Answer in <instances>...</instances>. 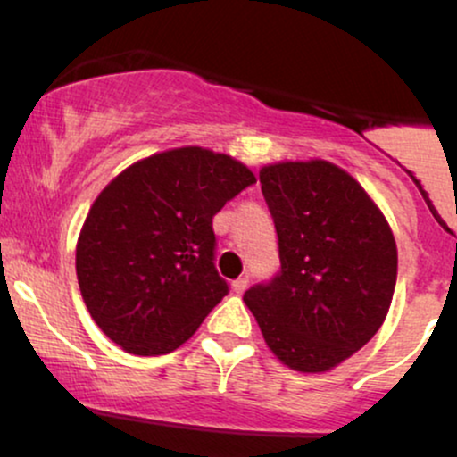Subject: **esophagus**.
<instances>
[{"label": "esophagus", "mask_w": 457, "mask_h": 457, "mask_svg": "<svg viewBox=\"0 0 457 457\" xmlns=\"http://www.w3.org/2000/svg\"><path fill=\"white\" fill-rule=\"evenodd\" d=\"M246 286H249V279H246V277H240V279L232 281V290L236 292V295H243V292L246 290Z\"/></svg>", "instance_id": "obj_1"}]
</instances>
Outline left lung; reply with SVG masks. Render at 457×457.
Instances as JSON below:
<instances>
[{"label": "left lung", "instance_id": "obj_1", "mask_svg": "<svg viewBox=\"0 0 457 457\" xmlns=\"http://www.w3.org/2000/svg\"><path fill=\"white\" fill-rule=\"evenodd\" d=\"M260 185L281 269L243 301L283 365L333 370L385 322L397 279L395 238L363 187L328 161L266 165Z\"/></svg>", "mask_w": 457, "mask_h": 457}]
</instances>
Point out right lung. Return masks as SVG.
Returning <instances> with one entry per match:
<instances>
[{
  "label": "right lung",
  "mask_w": 457,
  "mask_h": 457,
  "mask_svg": "<svg viewBox=\"0 0 457 457\" xmlns=\"http://www.w3.org/2000/svg\"><path fill=\"white\" fill-rule=\"evenodd\" d=\"M243 162L176 148L133 162L92 204L77 243L83 303L130 354L174 353L228 295L212 217L251 187Z\"/></svg>",
  "instance_id": "right-lung-1"
}]
</instances>
